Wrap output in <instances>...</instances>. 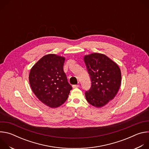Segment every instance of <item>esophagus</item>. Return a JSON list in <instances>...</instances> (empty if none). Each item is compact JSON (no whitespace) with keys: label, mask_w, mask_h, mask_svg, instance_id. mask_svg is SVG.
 I'll list each match as a JSON object with an SVG mask.
<instances>
[{"label":"esophagus","mask_w":149,"mask_h":149,"mask_svg":"<svg viewBox=\"0 0 149 149\" xmlns=\"http://www.w3.org/2000/svg\"><path fill=\"white\" fill-rule=\"evenodd\" d=\"M79 87V85H78V84L73 85V86H72V87H73L74 88H78V87Z\"/></svg>","instance_id":"1"}]
</instances>
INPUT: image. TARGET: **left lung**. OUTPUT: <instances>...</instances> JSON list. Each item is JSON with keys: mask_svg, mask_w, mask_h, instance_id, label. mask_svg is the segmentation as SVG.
Returning <instances> with one entry per match:
<instances>
[{"mask_svg": "<svg viewBox=\"0 0 149 149\" xmlns=\"http://www.w3.org/2000/svg\"><path fill=\"white\" fill-rule=\"evenodd\" d=\"M91 86L85 93L87 101L96 107L107 104L116 95L121 84V71L106 55L94 53L84 57Z\"/></svg>", "mask_w": 149, "mask_h": 149, "instance_id": "1", "label": "left lung"}]
</instances>
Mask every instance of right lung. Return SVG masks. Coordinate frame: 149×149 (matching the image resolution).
I'll use <instances>...</instances> for the list:
<instances>
[{
	"label": "right lung",
	"instance_id": "1",
	"mask_svg": "<svg viewBox=\"0 0 149 149\" xmlns=\"http://www.w3.org/2000/svg\"><path fill=\"white\" fill-rule=\"evenodd\" d=\"M64 61L63 57L47 55L35 63L29 73L32 91L42 102L52 108L64 103L72 89L63 70Z\"/></svg>",
	"mask_w": 149,
	"mask_h": 149
}]
</instances>
